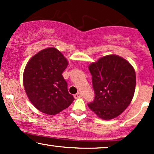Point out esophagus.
<instances>
[{"instance_id":"1","label":"esophagus","mask_w":154,"mask_h":154,"mask_svg":"<svg viewBox=\"0 0 154 154\" xmlns=\"http://www.w3.org/2000/svg\"><path fill=\"white\" fill-rule=\"evenodd\" d=\"M74 97H75V99H77V98H81V97H82V93H76V94H75V95H74Z\"/></svg>"}]
</instances>
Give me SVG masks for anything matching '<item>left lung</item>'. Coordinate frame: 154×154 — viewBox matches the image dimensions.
Masks as SVG:
<instances>
[{
	"instance_id": "8db88e82",
	"label": "left lung",
	"mask_w": 154,
	"mask_h": 154,
	"mask_svg": "<svg viewBox=\"0 0 154 154\" xmlns=\"http://www.w3.org/2000/svg\"><path fill=\"white\" fill-rule=\"evenodd\" d=\"M95 96L88 107L103 120L117 117L131 103L136 85L135 69L124 58L107 55L88 66Z\"/></svg>"
}]
</instances>
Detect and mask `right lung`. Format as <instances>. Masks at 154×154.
<instances>
[{
	"label": "right lung",
	"instance_id": "1",
	"mask_svg": "<svg viewBox=\"0 0 154 154\" xmlns=\"http://www.w3.org/2000/svg\"><path fill=\"white\" fill-rule=\"evenodd\" d=\"M68 64L62 53L52 47L40 51L26 63L23 73L24 91L32 104L43 114L56 115L75 100L62 76Z\"/></svg>",
	"mask_w": 154,
	"mask_h": 154
}]
</instances>
